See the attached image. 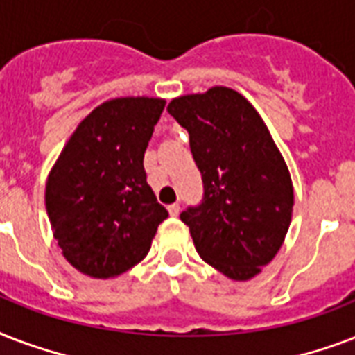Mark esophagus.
<instances>
[{
	"label": "esophagus",
	"mask_w": 355,
	"mask_h": 355,
	"mask_svg": "<svg viewBox=\"0 0 355 355\" xmlns=\"http://www.w3.org/2000/svg\"><path fill=\"white\" fill-rule=\"evenodd\" d=\"M168 213L170 216H178V213H180V203H170Z\"/></svg>",
	"instance_id": "obj_1"
}]
</instances>
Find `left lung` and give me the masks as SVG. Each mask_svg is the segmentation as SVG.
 Wrapping results in <instances>:
<instances>
[{
	"label": "left lung",
	"instance_id": "left-lung-1",
	"mask_svg": "<svg viewBox=\"0 0 355 355\" xmlns=\"http://www.w3.org/2000/svg\"><path fill=\"white\" fill-rule=\"evenodd\" d=\"M168 112L202 174V202L180 215L196 252L232 279L254 277L291 226L295 194L282 153L259 112L226 87L175 98Z\"/></svg>",
	"mask_w": 355,
	"mask_h": 355
}]
</instances>
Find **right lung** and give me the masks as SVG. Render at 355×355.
<instances>
[{"mask_svg": "<svg viewBox=\"0 0 355 355\" xmlns=\"http://www.w3.org/2000/svg\"><path fill=\"white\" fill-rule=\"evenodd\" d=\"M164 100L118 98L79 123L46 183V211L68 263L112 277L146 257L168 211L146 181L144 152Z\"/></svg>", "mask_w": 355, "mask_h": 355, "instance_id": "obj_1", "label": "right lung"}]
</instances>
